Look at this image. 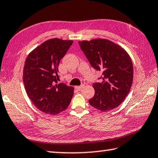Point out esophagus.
Returning a JSON list of instances; mask_svg holds the SVG:
<instances>
[{
	"label": "esophagus",
	"instance_id": "1",
	"mask_svg": "<svg viewBox=\"0 0 158 158\" xmlns=\"http://www.w3.org/2000/svg\"><path fill=\"white\" fill-rule=\"evenodd\" d=\"M84 85H79V86H75V89H76V90H81V89L84 88Z\"/></svg>",
	"mask_w": 158,
	"mask_h": 158
}]
</instances>
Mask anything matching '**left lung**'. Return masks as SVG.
Returning <instances> with one entry per match:
<instances>
[{
  "label": "left lung",
  "instance_id": "8db88e82",
  "mask_svg": "<svg viewBox=\"0 0 158 158\" xmlns=\"http://www.w3.org/2000/svg\"><path fill=\"white\" fill-rule=\"evenodd\" d=\"M90 65L102 73V81L93 84L94 95L90 106L106 112L124 101L133 79V63L128 52L120 45L104 39L79 41Z\"/></svg>",
  "mask_w": 158,
  "mask_h": 158
}]
</instances>
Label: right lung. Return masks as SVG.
Instances as JSON below:
<instances>
[{"mask_svg":"<svg viewBox=\"0 0 158 158\" xmlns=\"http://www.w3.org/2000/svg\"><path fill=\"white\" fill-rule=\"evenodd\" d=\"M72 40L51 39L28 54L23 68V83L27 96L45 113L57 114L69 106L74 88L57 84L61 60L73 44Z\"/></svg>","mask_w":158,"mask_h":158,"instance_id":"right-lung-1","label":"right lung"}]
</instances>
